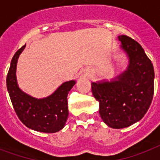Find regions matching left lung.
Instances as JSON below:
<instances>
[{
    "mask_svg": "<svg viewBox=\"0 0 160 160\" xmlns=\"http://www.w3.org/2000/svg\"><path fill=\"white\" fill-rule=\"evenodd\" d=\"M118 39L129 58L126 70L110 81L91 83L93 95L100 103V117L113 129L140 120L151 105L154 90V66L144 49L129 36Z\"/></svg>",
    "mask_w": 160,
    "mask_h": 160,
    "instance_id": "obj_1",
    "label": "left lung"
}]
</instances>
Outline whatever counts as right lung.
<instances>
[{
	"label": "right lung",
	"instance_id": "add662e5",
	"mask_svg": "<svg viewBox=\"0 0 160 160\" xmlns=\"http://www.w3.org/2000/svg\"><path fill=\"white\" fill-rule=\"evenodd\" d=\"M26 47L19 49L11 62L6 86L17 116L26 127L38 132L55 133L64 128L69 115L68 93L75 85V80L63 83L52 95L43 99L32 97L19 88L16 80L17 60Z\"/></svg>",
	"mask_w": 160,
	"mask_h": 160
}]
</instances>
